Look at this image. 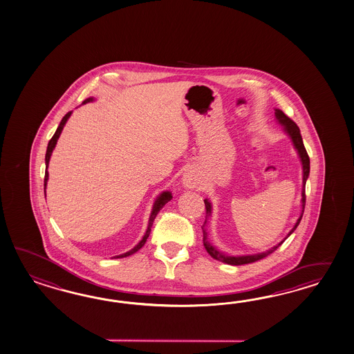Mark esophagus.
I'll list each match as a JSON object with an SVG mask.
<instances>
[{"label": "esophagus", "mask_w": 354, "mask_h": 354, "mask_svg": "<svg viewBox=\"0 0 354 354\" xmlns=\"http://www.w3.org/2000/svg\"><path fill=\"white\" fill-rule=\"evenodd\" d=\"M182 183H183V186L187 187V189L196 187V185H198V177H196L195 172L191 171V169L187 171V172H185L183 177H182Z\"/></svg>", "instance_id": "obj_1"}]
</instances>
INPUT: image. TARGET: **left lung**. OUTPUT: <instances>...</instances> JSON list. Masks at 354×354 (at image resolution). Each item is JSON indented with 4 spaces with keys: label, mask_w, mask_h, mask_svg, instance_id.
<instances>
[{
    "label": "left lung",
    "mask_w": 354,
    "mask_h": 354,
    "mask_svg": "<svg viewBox=\"0 0 354 354\" xmlns=\"http://www.w3.org/2000/svg\"><path fill=\"white\" fill-rule=\"evenodd\" d=\"M275 115H277V120L279 121L280 124L284 126V130L287 132L288 135L290 136V139L293 141V144H295V148L297 149V151H298V154H299V158H301V160H302V167H304V186H302V213H301V216L298 218V221H297L296 225L293 227V230H290L289 233H288L287 237H289L295 230H296L297 227H298V224L301 222V219H302V215H304V205H306V191H304V187H306V181H307V178H308V174H310V158H308V154H307V151H306V148H304V141H302V136H301V131H299V127L297 126L296 122L295 121H292L289 117H288L283 111H280V109H275ZM204 203H205V209L206 214L207 215H210L212 213V204L207 201V200H204ZM206 215V216H207ZM206 221H207V218L205 219V222L203 224V233H204V239H203V242H204V246H205L206 251H207V254L212 256L213 259L215 260H218V261H222V263H230V265H245V263H255V261H259V260H261L263 257H266V256L270 255L272 254L278 247L281 246V243L284 242V241H281L280 243H278L277 246L272 247L270 250H268V251H265V252H261V254H256V255H246V256H230L227 255V254H223L221 251H218L215 247L207 241V234H206V230H204V227H205ZM286 237V239H287Z\"/></svg>",
    "instance_id": "8db88e82"
}]
</instances>
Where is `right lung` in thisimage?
<instances>
[{
	"label": "right lung",
	"mask_w": 354,
	"mask_h": 354,
	"mask_svg": "<svg viewBox=\"0 0 354 354\" xmlns=\"http://www.w3.org/2000/svg\"><path fill=\"white\" fill-rule=\"evenodd\" d=\"M93 98L85 99L82 103L85 104V103H88V102H91ZM71 115V112H67L65 117L61 120V122H59V126L57 127V130L55 132V135L52 136V139H50V142H48V147H47V153H46V167H48V163H50V154H52V151H53V149L56 147V144H57L58 138H59V135H61V131H62V129H64V126L66 124L67 120H68V117ZM47 180H48V172L46 171V174H44V189H46V185H47ZM172 198V194L171 192H168V191H165L163 192L159 198H156V203H154V206H153V210H151V214H150V218H149V225L148 230H147V233H145V236L142 237L140 242L136 245V246L133 247L132 250H130L129 252H126V254H122V255L115 256V259H120V257H126V256L132 255V254H135L136 251H139L141 247L145 245V242H147V239H148L149 234H150V230H151V225H153V222H154V219H156V214L160 212V209L163 207V206L169 201Z\"/></svg>",
	"instance_id": "obj_1"
}]
</instances>
